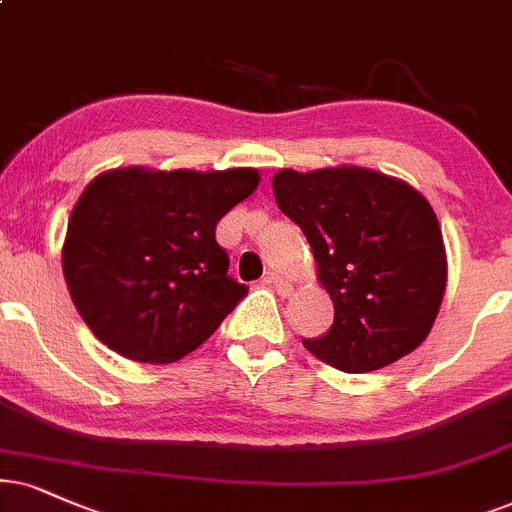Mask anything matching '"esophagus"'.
I'll return each instance as SVG.
<instances>
[{
	"label": "esophagus",
	"mask_w": 512,
	"mask_h": 512,
	"mask_svg": "<svg viewBox=\"0 0 512 512\" xmlns=\"http://www.w3.org/2000/svg\"><path fill=\"white\" fill-rule=\"evenodd\" d=\"M264 283H269V286H274L278 290V295H290L293 293V281L290 278H283L281 274H276V271H267V276H264Z\"/></svg>",
	"instance_id": "esophagus-1"
}]
</instances>
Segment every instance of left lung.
<instances>
[{"label":"left lung","mask_w":512,"mask_h":512,"mask_svg":"<svg viewBox=\"0 0 512 512\" xmlns=\"http://www.w3.org/2000/svg\"><path fill=\"white\" fill-rule=\"evenodd\" d=\"M276 205L307 236L335 319L302 345L323 364L368 373L428 338L442 307L446 248L437 215L404 179L359 165L278 170Z\"/></svg>","instance_id":"obj_1"}]
</instances>
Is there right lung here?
<instances>
[{"instance_id":"right-lung-1","label":"right lung","mask_w":512,"mask_h":512,"mask_svg":"<svg viewBox=\"0 0 512 512\" xmlns=\"http://www.w3.org/2000/svg\"><path fill=\"white\" fill-rule=\"evenodd\" d=\"M260 186L252 167L101 172L77 198L61 260L89 331L120 357L172 364L245 295L226 276L217 222Z\"/></svg>"}]
</instances>
